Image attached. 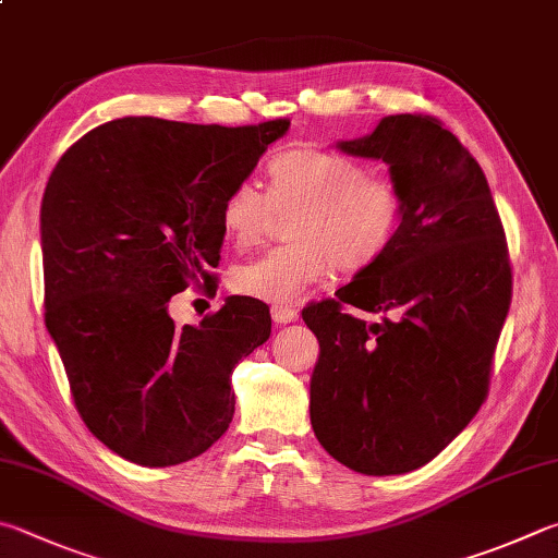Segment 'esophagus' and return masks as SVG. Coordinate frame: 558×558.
Masks as SVG:
<instances>
[{
    "label": "esophagus",
    "mask_w": 558,
    "mask_h": 558,
    "mask_svg": "<svg viewBox=\"0 0 558 558\" xmlns=\"http://www.w3.org/2000/svg\"><path fill=\"white\" fill-rule=\"evenodd\" d=\"M270 317H272V322H276V324H290V322H295L300 314H298V310H292V307L276 305V307L270 310Z\"/></svg>",
    "instance_id": "1"
}]
</instances>
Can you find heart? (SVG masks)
Wrapping results in <instances>:
<instances>
[{
  "label": "heart",
  "mask_w": 558,
  "mask_h": 558,
  "mask_svg": "<svg viewBox=\"0 0 558 558\" xmlns=\"http://www.w3.org/2000/svg\"><path fill=\"white\" fill-rule=\"evenodd\" d=\"M290 244L234 272L241 295L292 305L329 276L373 266L398 236L404 197L395 180L319 148L280 154L268 166V192L239 182L221 202V231L239 251L258 246L280 215Z\"/></svg>",
  "instance_id": "heart-1"
}]
</instances>
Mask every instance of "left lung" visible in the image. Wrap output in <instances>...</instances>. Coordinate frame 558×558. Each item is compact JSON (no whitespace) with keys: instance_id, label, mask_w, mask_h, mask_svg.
Here are the masks:
<instances>
[{"instance_id":"obj_1","label":"left lung","mask_w":558,"mask_h":558,"mask_svg":"<svg viewBox=\"0 0 558 558\" xmlns=\"http://www.w3.org/2000/svg\"><path fill=\"white\" fill-rule=\"evenodd\" d=\"M337 148L383 160L404 215L373 266L302 310L319 341L312 429L351 471L410 473L447 449L488 395L512 300L508 244L481 166L439 119L385 117ZM347 306L384 319L368 325Z\"/></svg>"}]
</instances>
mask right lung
Returning a JSON list of instances; mask_svg holds the SVG:
<instances>
[{
	"label": "right lung",
	"mask_w": 558,
	"mask_h": 558,
	"mask_svg": "<svg viewBox=\"0 0 558 558\" xmlns=\"http://www.w3.org/2000/svg\"><path fill=\"white\" fill-rule=\"evenodd\" d=\"M288 129L124 117L75 141L50 173L46 327L80 417L121 459L178 465L229 429L231 373L268 341V307L236 295L199 327H175L168 302L217 288L221 202Z\"/></svg>",
	"instance_id": "obj_1"
}]
</instances>
